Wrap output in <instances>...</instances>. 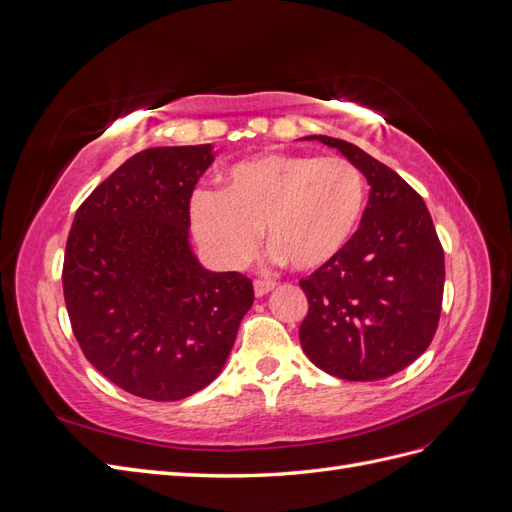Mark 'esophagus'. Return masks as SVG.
<instances>
[{
    "label": "esophagus",
    "instance_id": "1",
    "mask_svg": "<svg viewBox=\"0 0 512 512\" xmlns=\"http://www.w3.org/2000/svg\"><path fill=\"white\" fill-rule=\"evenodd\" d=\"M273 288H275V282H271V280H256L254 282L256 297H265V294H269Z\"/></svg>",
    "mask_w": 512,
    "mask_h": 512
}]
</instances>
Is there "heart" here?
Here are the masks:
<instances>
[{
  "label": "heart",
  "mask_w": 512,
  "mask_h": 512,
  "mask_svg": "<svg viewBox=\"0 0 512 512\" xmlns=\"http://www.w3.org/2000/svg\"><path fill=\"white\" fill-rule=\"evenodd\" d=\"M365 181L352 162L301 153H262L235 162L218 177V192H196L194 235L220 267L245 265L258 232L277 262L312 273L342 254L359 230Z\"/></svg>",
  "instance_id": "heart-1"
}]
</instances>
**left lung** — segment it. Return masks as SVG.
Segmentation results:
<instances>
[{
	"instance_id": "obj_1",
	"label": "left lung",
	"mask_w": 512,
	"mask_h": 512,
	"mask_svg": "<svg viewBox=\"0 0 512 512\" xmlns=\"http://www.w3.org/2000/svg\"><path fill=\"white\" fill-rule=\"evenodd\" d=\"M305 138L346 156L371 190L346 250L299 282L309 303L299 329L303 352L342 380L389 378L436 335L444 250L423 198L395 170L339 138Z\"/></svg>"
}]
</instances>
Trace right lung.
Segmentation results:
<instances>
[{"label":"right lung","instance_id":"add662e5","mask_svg":"<svg viewBox=\"0 0 512 512\" xmlns=\"http://www.w3.org/2000/svg\"><path fill=\"white\" fill-rule=\"evenodd\" d=\"M211 145L136 153L87 196L64 258V299L85 359L136 397L179 401L222 371L254 303L250 277L200 265L190 198Z\"/></svg>","mask_w":512,"mask_h":512}]
</instances>
